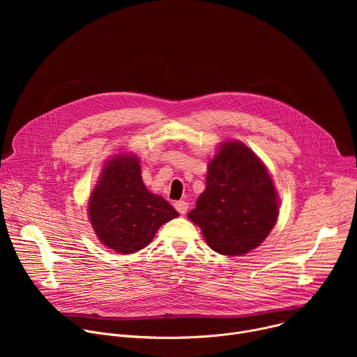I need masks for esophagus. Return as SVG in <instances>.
I'll use <instances>...</instances> for the list:
<instances>
[{
  "label": "esophagus",
  "mask_w": 357,
  "mask_h": 357,
  "mask_svg": "<svg viewBox=\"0 0 357 357\" xmlns=\"http://www.w3.org/2000/svg\"><path fill=\"white\" fill-rule=\"evenodd\" d=\"M188 208H189L188 202H185V200H178V202H175V209H176L181 215H185V213L188 212Z\"/></svg>",
  "instance_id": "1"
}]
</instances>
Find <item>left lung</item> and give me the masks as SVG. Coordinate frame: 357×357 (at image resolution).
Wrapping results in <instances>:
<instances>
[{
  "label": "left lung",
  "instance_id": "1",
  "mask_svg": "<svg viewBox=\"0 0 357 357\" xmlns=\"http://www.w3.org/2000/svg\"><path fill=\"white\" fill-rule=\"evenodd\" d=\"M188 218L223 256L260 245L278 218L277 193L263 162L241 142H226L208 169L206 189Z\"/></svg>",
  "mask_w": 357,
  "mask_h": 357
}]
</instances>
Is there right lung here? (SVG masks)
<instances>
[{"mask_svg":"<svg viewBox=\"0 0 357 357\" xmlns=\"http://www.w3.org/2000/svg\"><path fill=\"white\" fill-rule=\"evenodd\" d=\"M89 216L101 243L130 254L144 248L178 212L145 188L138 158L121 155L105 168L90 196Z\"/></svg>","mask_w":357,"mask_h":357,"instance_id":"right-lung-1","label":"right lung"}]
</instances>
